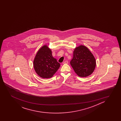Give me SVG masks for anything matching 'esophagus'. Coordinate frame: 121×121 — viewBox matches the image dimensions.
<instances>
[{"label":"esophagus","mask_w":121,"mask_h":121,"mask_svg":"<svg viewBox=\"0 0 121 121\" xmlns=\"http://www.w3.org/2000/svg\"><path fill=\"white\" fill-rule=\"evenodd\" d=\"M68 61H67V60L64 61L63 62V64H68Z\"/></svg>","instance_id":"esophagus-1"}]
</instances>
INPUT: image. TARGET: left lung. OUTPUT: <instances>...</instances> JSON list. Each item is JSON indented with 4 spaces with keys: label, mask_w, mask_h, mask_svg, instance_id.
<instances>
[{
    "label": "left lung",
    "mask_w": 121,
    "mask_h": 121,
    "mask_svg": "<svg viewBox=\"0 0 121 121\" xmlns=\"http://www.w3.org/2000/svg\"><path fill=\"white\" fill-rule=\"evenodd\" d=\"M70 63L75 72L80 77H86L91 74L96 66L93 54L88 48L83 45L75 49Z\"/></svg>",
    "instance_id": "8db88e82"
}]
</instances>
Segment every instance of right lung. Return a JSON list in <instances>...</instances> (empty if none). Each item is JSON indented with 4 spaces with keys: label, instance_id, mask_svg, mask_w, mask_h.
<instances>
[{
    "label": "right lung",
    "instance_id": "right-lung-1",
    "mask_svg": "<svg viewBox=\"0 0 121 121\" xmlns=\"http://www.w3.org/2000/svg\"><path fill=\"white\" fill-rule=\"evenodd\" d=\"M33 65L36 73L43 78L52 77L60 67L59 63L52 56L51 50L46 45L37 52Z\"/></svg>",
    "mask_w": 121,
    "mask_h": 121
}]
</instances>
